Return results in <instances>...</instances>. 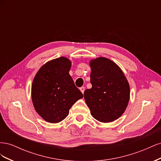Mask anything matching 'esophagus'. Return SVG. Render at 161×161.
<instances>
[{
  "label": "esophagus",
  "instance_id": "obj_1",
  "mask_svg": "<svg viewBox=\"0 0 161 161\" xmlns=\"http://www.w3.org/2000/svg\"><path fill=\"white\" fill-rule=\"evenodd\" d=\"M85 86H81L80 88V91L82 92V93H84V91H85Z\"/></svg>",
  "mask_w": 161,
  "mask_h": 161
}]
</instances>
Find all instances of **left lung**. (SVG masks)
<instances>
[{"mask_svg": "<svg viewBox=\"0 0 161 161\" xmlns=\"http://www.w3.org/2000/svg\"><path fill=\"white\" fill-rule=\"evenodd\" d=\"M92 88L84 92V98L97 120L108 123L124 114L130 99V86L120 68L106 58L90 62Z\"/></svg>", "mask_w": 161, "mask_h": 161, "instance_id": "obj_1", "label": "left lung"}]
</instances>
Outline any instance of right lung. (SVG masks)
<instances>
[{"mask_svg": "<svg viewBox=\"0 0 161 161\" xmlns=\"http://www.w3.org/2000/svg\"><path fill=\"white\" fill-rule=\"evenodd\" d=\"M71 62L60 57L47 62L33 80L31 98L37 113L50 123L65 119L76 101L83 97L69 75Z\"/></svg>", "mask_w": 161, "mask_h": 161, "instance_id": "add662e5", "label": "right lung"}]
</instances>
